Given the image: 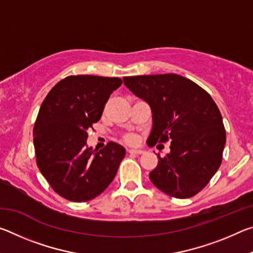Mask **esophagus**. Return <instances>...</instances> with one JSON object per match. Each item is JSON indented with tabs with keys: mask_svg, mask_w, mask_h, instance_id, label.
Masks as SVG:
<instances>
[{
	"mask_svg": "<svg viewBox=\"0 0 253 253\" xmlns=\"http://www.w3.org/2000/svg\"><path fill=\"white\" fill-rule=\"evenodd\" d=\"M128 153L134 154V155H140V154L144 153V149H142V148H131V149H128Z\"/></svg>",
	"mask_w": 253,
	"mask_h": 253,
	"instance_id": "34e87169",
	"label": "esophagus"
}]
</instances>
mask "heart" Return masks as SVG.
<instances>
[{"mask_svg":"<svg viewBox=\"0 0 253 253\" xmlns=\"http://www.w3.org/2000/svg\"><path fill=\"white\" fill-rule=\"evenodd\" d=\"M126 140L128 143H134L135 142V137L134 136H131V135H129V136H127L126 137Z\"/></svg>","mask_w":253,"mask_h":253,"instance_id":"heart-1","label":"heart"}]
</instances>
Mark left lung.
<instances>
[{
    "mask_svg": "<svg viewBox=\"0 0 253 253\" xmlns=\"http://www.w3.org/2000/svg\"><path fill=\"white\" fill-rule=\"evenodd\" d=\"M124 84L151 107L148 146L170 140V152L151 173L152 183L176 199L207 186L222 162L225 129L212 97L193 81L175 74L124 77Z\"/></svg>",
    "mask_w": 253,
    "mask_h": 253,
    "instance_id": "1",
    "label": "left lung"
}]
</instances>
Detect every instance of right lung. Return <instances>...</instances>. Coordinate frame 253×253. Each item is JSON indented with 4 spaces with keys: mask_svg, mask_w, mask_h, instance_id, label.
I'll use <instances>...</instances> for the list:
<instances>
[{
    "mask_svg": "<svg viewBox=\"0 0 253 253\" xmlns=\"http://www.w3.org/2000/svg\"><path fill=\"white\" fill-rule=\"evenodd\" d=\"M121 78L69 76L51 89L33 128L40 172L54 192L72 202L101 194L116 175L126 151L110 142L100 151L87 145V130L99 121Z\"/></svg>",
    "mask_w": 253,
    "mask_h": 253,
    "instance_id": "1",
    "label": "right lung"
}]
</instances>
